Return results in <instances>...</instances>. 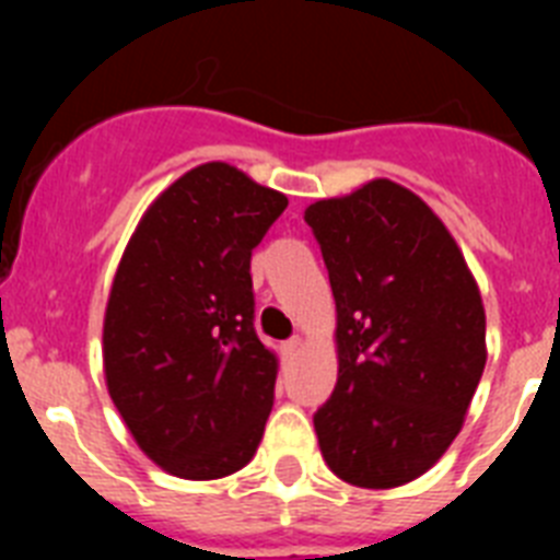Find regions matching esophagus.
<instances>
[{"instance_id":"obj_1","label":"esophagus","mask_w":560,"mask_h":560,"mask_svg":"<svg viewBox=\"0 0 560 560\" xmlns=\"http://www.w3.org/2000/svg\"><path fill=\"white\" fill-rule=\"evenodd\" d=\"M300 348H303V339H300V336H291V339L283 345V353L294 355Z\"/></svg>"}]
</instances>
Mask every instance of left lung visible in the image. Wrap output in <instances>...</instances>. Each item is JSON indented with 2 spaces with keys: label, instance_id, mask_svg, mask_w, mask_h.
Returning <instances> with one entry per match:
<instances>
[{
  "label": "left lung",
  "instance_id": "8db88e82",
  "mask_svg": "<svg viewBox=\"0 0 560 560\" xmlns=\"http://www.w3.org/2000/svg\"><path fill=\"white\" fill-rule=\"evenodd\" d=\"M336 300L339 378L314 415L330 471L359 488L427 474L485 370L477 280L412 190L373 179L305 210Z\"/></svg>",
  "mask_w": 560,
  "mask_h": 560
}]
</instances>
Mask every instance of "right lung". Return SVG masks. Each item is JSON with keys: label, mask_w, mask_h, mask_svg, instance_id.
<instances>
[{"label": "right lung", "mask_w": 560, "mask_h": 560, "mask_svg": "<svg viewBox=\"0 0 560 560\" xmlns=\"http://www.w3.org/2000/svg\"><path fill=\"white\" fill-rule=\"evenodd\" d=\"M285 207L207 162L148 207L122 252L103 319L108 395L173 477H230L260 446L277 359L257 339L249 264Z\"/></svg>", "instance_id": "right-lung-1"}]
</instances>
